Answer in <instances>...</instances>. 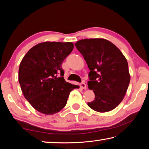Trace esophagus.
I'll return each mask as SVG.
<instances>
[{
  "mask_svg": "<svg viewBox=\"0 0 149 149\" xmlns=\"http://www.w3.org/2000/svg\"><path fill=\"white\" fill-rule=\"evenodd\" d=\"M80 87L82 88V89H86V84H85V82L84 81H83L82 83H81V84H80Z\"/></svg>",
  "mask_w": 149,
  "mask_h": 149,
  "instance_id": "34e87169",
  "label": "esophagus"
}]
</instances>
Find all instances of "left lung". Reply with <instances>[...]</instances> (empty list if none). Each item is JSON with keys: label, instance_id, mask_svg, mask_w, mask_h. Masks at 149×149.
Segmentation results:
<instances>
[{"label": "left lung", "instance_id": "left-lung-1", "mask_svg": "<svg viewBox=\"0 0 149 149\" xmlns=\"http://www.w3.org/2000/svg\"><path fill=\"white\" fill-rule=\"evenodd\" d=\"M75 45L90 70L87 85L95 98L87 105L99 112L114 109L122 101L130 84L127 60L107 39H85Z\"/></svg>", "mask_w": 149, "mask_h": 149}]
</instances>
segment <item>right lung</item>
<instances>
[{"label": "right lung", "instance_id": "obj_1", "mask_svg": "<svg viewBox=\"0 0 149 149\" xmlns=\"http://www.w3.org/2000/svg\"><path fill=\"white\" fill-rule=\"evenodd\" d=\"M71 42H44L32 47L22 59L18 81L24 97L38 112L52 115L67 103L78 85L65 81L62 64L71 53Z\"/></svg>", "mask_w": 149, "mask_h": 149}]
</instances>
